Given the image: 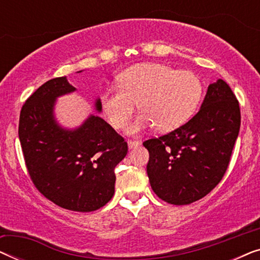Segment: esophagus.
I'll return each instance as SVG.
<instances>
[{
	"label": "esophagus",
	"instance_id": "esophagus-1",
	"mask_svg": "<svg viewBox=\"0 0 260 260\" xmlns=\"http://www.w3.org/2000/svg\"><path fill=\"white\" fill-rule=\"evenodd\" d=\"M140 145V142L138 141H133V140H129L127 141V147H129V149H133V148H136Z\"/></svg>",
	"mask_w": 260,
	"mask_h": 260
}]
</instances>
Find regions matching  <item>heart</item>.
<instances>
[{"label": "heart", "mask_w": 260, "mask_h": 260, "mask_svg": "<svg viewBox=\"0 0 260 260\" xmlns=\"http://www.w3.org/2000/svg\"><path fill=\"white\" fill-rule=\"evenodd\" d=\"M204 85L190 71H177L163 63H138L119 76V87L102 95V108L116 130L122 129L138 102L141 113L130 124V134L149 126L176 129L190 119L200 104Z\"/></svg>", "instance_id": "1"}]
</instances>
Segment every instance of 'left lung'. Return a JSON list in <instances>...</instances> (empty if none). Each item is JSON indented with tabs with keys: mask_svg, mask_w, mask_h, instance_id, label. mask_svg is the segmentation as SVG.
Masks as SVG:
<instances>
[{
	"mask_svg": "<svg viewBox=\"0 0 260 260\" xmlns=\"http://www.w3.org/2000/svg\"><path fill=\"white\" fill-rule=\"evenodd\" d=\"M239 102L222 79L208 86L201 109L186 124L143 142L152 190L172 205H189L222 180L240 129Z\"/></svg>",
	"mask_w": 260,
	"mask_h": 260,
	"instance_id": "1",
	"label": "left lung"
}]
</instances>
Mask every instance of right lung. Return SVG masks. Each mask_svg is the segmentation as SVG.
I'll use <instances>...</instances> for the list:
<instances>
[{
    "mask_svg": "<svg viewBox=\"0 0 260 260\" xmlns=\"http://www.w3.org/2000/svg\"><path fill=\"white\" fill-rule=\"evenodd\" d=\"M73 91L66 77L41 85L21 109L19 138L30 180L46 199L69 211L93 212L115 194V168L127 143L98 116L73 131L59 126L54 102ZM95 110H102L101 99Z\"/></svg>",
    "mask_w": 260,
    "mask_h": 260,
    "instance_id": "obj_1",
    "label": "right lung"
}]
</instances>
